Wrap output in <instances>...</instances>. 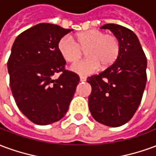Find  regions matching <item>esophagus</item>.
<instances>
[{
  "label": "esophagus",
  "mask_w": 156,
  "mask_h": 156,
  "mask_svg": "<svg viewBox=\"0 0 156 156\" xmlns=\"http://www.w3.org/2000/svg\"><path fill=\"white\" fill-rule=\"evenodd\" d=\"M86 80H87V78H85V77H83V76H81V77H80V81L81 82H85Z\"/></svg>",
  "instance_id": "obj_1"
}]
</instances>
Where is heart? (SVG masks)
Masks as SVG:
<instances>
[{
    "mask_svg": "<svg viewBox=\"0 0 156 156\" xmlns=\"http://www.w3.org/2000/svg\"><path fill=\"white\" fill-rule=\"evenodd\" d=\"M58 49L67 62H74L86 52L87 58L72 65V70L82 76H87L100 68L114 64L120 52V42L117 37L105 34L98 29H92L76 35V41L70 36L59 39Z\"/></svg>",
    "mask_w": 156,
    "mask_h": 156,
    "instance_id": "b5f03b06",
    "label": "heart"
}]
</instances>
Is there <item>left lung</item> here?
I'll return each mask as SVG.
<instances>
[{"mask_svg":"<svg viewBox=\"0 0 156 156\" xmlns=\"http://www.w3.org/2000/svg\"><path fill=\"white\" fill-rule=\"evenodd\" d=\"M120 42L114 64L99 74L88 78L91 85L88 106L95 120L109 127L126 124L134 116L146 84L147 59L137 36L118 24H105Z\"/></svg>","mask_w":156,"mask_h":156,"instance_id":"8db88e82","label":"left lung"}]
</instances>
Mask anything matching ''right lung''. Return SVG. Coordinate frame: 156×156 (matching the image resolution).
I'll list each match as a JSON object with an SVG mask.
<instances>
[{
    "mask_svg": "<svg viewBox=\"0 0 156 156\" xmlns=\"http://www.w3.org/2000/svg\"><path fill=\"white\" fill-rule=\"evenodd\" d=\"M71 31L40 23L22 32L12 45L7 62L12 95L20 111L36 124L60 120L74 95L79 77L65 69L58 49L59 39ZM58 72L61 75L53 80Z\"/></svg>",
    "mask_w": 156,
    "mask_h": 156,
    "instance_id": "obj_1",
    "label": "right lung"
}]
</instances>
